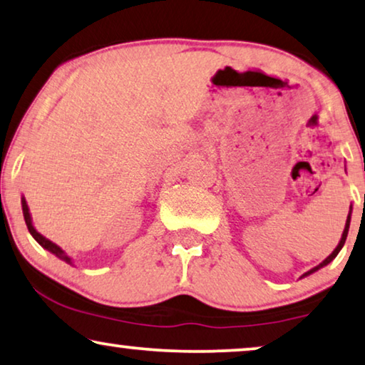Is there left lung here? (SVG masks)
<instances>
[{
	"instance_id": "1",
	"label": "left lung",
	"mask_w": 365,
	"mask_h": 365,
	"mask_svg": "<svg viewBox=\"0 0 365 365\" xmlns=\"http://www.w3.org/2000/svg\"><path fill=\"white\" fill-rule=\"evenodd\" d=\"M351 215H352V207H351V208H349V215H347V220H346V227H344V232H342V236H341V241H339V245L336 246V248H334V251H332V253H331L329 256H327V258H326L324 261H322V263H319V264H317V266H314V268H312V269H309V271H307V273H304V274H302V276H301V278H306V276H309V274H312V273H316V271H317V269L324 268V266H327V264H329V263H331V261H332V259H334V258H336V256L339 255V251H341V250H342V246H344V243H346V238H347V233H349V225H351Z\"/></svg>"
}]
</instances>
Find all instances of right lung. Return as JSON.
I'll use <instances>...</instances> for the list:
<instances>
[{
    "label": "right lung",
    "instance_id": "add662e5",
    "mask_svg": "<svg viewBox=\"0 0 365 365\" xmlns=\"http://www.w3.org/2000/svg\"><path fill=\"white\" fill-rule=\"evenodd\" d=\"M21 207H23V217H24V222H26V227H28V230H29V233L33 235V238L38 241V243L43 246L44 250H48L49 253H53L54 256H58L59 259H63V261H66V263L68 264H71V266H74V261H73V258H71V256L66 253V251L61 248V246H58L56 243H53V241L51 240H48L46 238V236H43L41 235L38 230L34 228V225H33V218H31V213H29V207H28V202H26V198L24 197H21Z\"/></svg>",
    "mask_w": 365,
    "mask_h": 365
}]
</instances>
